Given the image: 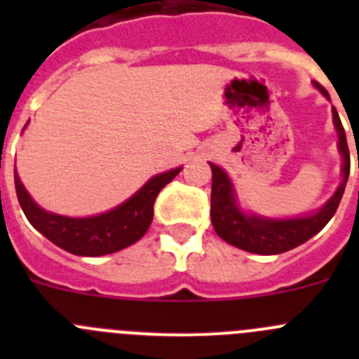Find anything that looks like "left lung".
<instances>
[{
	"label": "left lung",
	"mask_w": 359,
	"mask_h": 359,
	"mask_svg": "<svg viewBox=\"0 0 359 359\" xmlns=\"http://www.w3.org/2000/svg\"><path fill=\"white\" fill-rule=\"evenodd\" d=\"M323 97L331 100L327 90L313 82ZM332 123L338 133V151L341 154V182L334 194L318 210L298 217H264V215L246 212L241 207L237 192L233 189L230 176L219 165L210 163L212 169V196L210 217L214 230L223 241L236 248L259 255H278L287 250H293L311 237L316 236L331 221L336 208L340 205L351 172V154H348L347 136L338 116V111L332 107ZM359 167V163H358Z\"/></svg>",
	"instance_id": "left-lung-1"
}]
</instances>
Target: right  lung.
<instances>
[{"instance_id":"obj_1","label":"right lung","mask_w":359,"mask_h":359,"mask_svg":"<svg viewBox=\"0 0 359 359\" xmlns=\"http://www.w3.org/2000/svg\"><path fill=\"white\" fill-rule=\"evenodd\" d=\"M180 170L182 167L152 176L140 190H136L118 207L90 217H68L41 208L28 194L15 169L14 183L19 205L32 226L55 246L73 255L98 257L120 252L145 236L154 215V199L160 190L180 174Z\"/></svg>"}]
</instances>
